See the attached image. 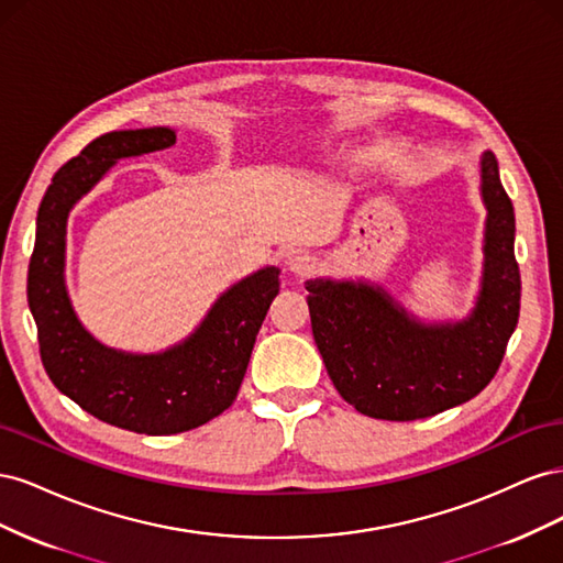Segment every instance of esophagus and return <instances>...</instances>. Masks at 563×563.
<instances>
[{"instance_id": "esophagus-1", "label": "esophagus", "mask_w": 563, "mask_h": 563, "mask_svg": "<svg viewBox=\"0 0 563 563\" xmlns=\"http://www.w3.org/2000/svg\"><path fill=\"white\" fill-rule=\"evenodd\" d=\"M312 265V255L305 251V249H294L286 253V267L296 272V275H302V272H308Z\"/></svg>"}]
</instances>
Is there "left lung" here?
Masks as SVG:
<instances>
[{"mask_svg": "<svg viewBox=\"0 0 563 563\" xmlns=\"http://www.w3.org/2000/svg\"><path fill=\"white\" fill-rule=\"evenodd\" d=\"M488 209L486 269L467 321L422 327L380 288L314 279V343L347 404L368 418L420 420L470 401L496 376L519 321L521 277L515 258V209L493 152L482 159Z\"/></svg>", "mask_w": 563, "mask_h": 563, "instance_id": "8db88e82", "label": "left lung"}]
</instances>
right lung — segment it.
<instances>
[{"label":"right lung","mask_w":563,"mask_h":563,"mask_svg":"<svg viewBox=\"0 0 563 563\" xmlns=\"http://www.w3.org/2000/svg\"><path fill=\"white\" fill-rule=\"evenodd\" d=\"M174 143L176 133L164 126L112 131L65 162L40 203L27 269V302L51 383L93 418L152 437L195 430L232 406L255 335L279 294V269L255 272L220 296L183 345L164 354L117 352L84 331L63 282L67 213L117 159Z\"/></svg>","instance_id":"obj_1"}]
</instances>
